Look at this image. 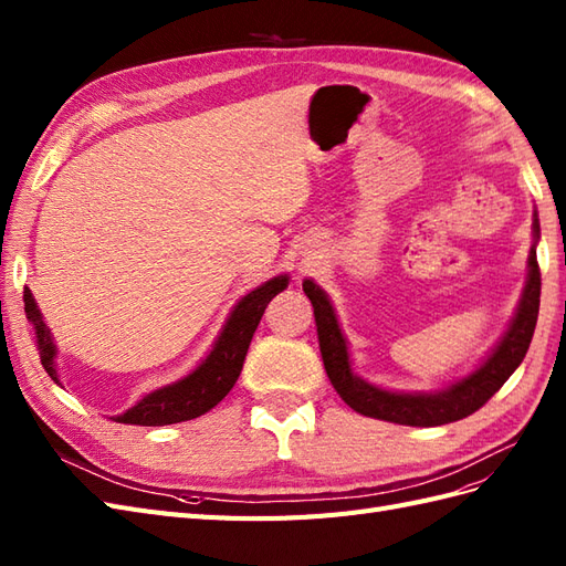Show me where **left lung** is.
<instances>
[{
	"label": "left lung",
	"instance_id": "1",
	"mask_svg": "<svg viewBox=\"0 0 566 566\" xmlns=\"http://www.w3.org/2000/svg\"><path fill=\"white\" fill-rule=\"evenodd\" d=\"M538 219H533V238L538 240ZM302 287L312 300L321 359H324L333 388L359 415L402 426H442L450 421H460L481 409L505 386V380L516 371V366L524 361L533 331H536L541 307V269L536 259V242H533L528 254V276L516 314L493 353L483 359L481 366H476V371L454 380V384L442 390L392 392L371 386L369 380L359 378L353 371L347 340L338 326V318H335L328 295L314 281H304Z\"/></svg>",
	"mask_w": 566,
	"mask_h": 566
}]
</instances>
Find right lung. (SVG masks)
<instances>
[{
	"label": "right lung",
	"instance_id": "1",
	"mask_svg": "<svg viewBox=\"0 0 566 566\" xmlns=\"http://www.w3.org/2000/svg\"><path fill=\"white\" fill-rule=\"evenodd\" d=\"M285 287H287V273L285 276H276L254 287L252 293H248L235 304L221 335L217 338V343H213L211 353L202 359V364L197 366L195 371L182 376L180 380H176V384L147 392L140 402L126 409L124 415L114 417V421L133 423V426H169L178 421L197 419L211 407H217L235 386V380L242 371V361H245L248 347L252 343V335L259 326V321H262L266 304ZM23 302H25V316L35 328L40 361L44 366V371L50 374V378L59 384L56 345L50 333V326L44 324V318L35 304V297L28 287L23 290Z\"/></svg>",
	"mask_w": 566,
	"mask_h": 566
}]
</instances>
